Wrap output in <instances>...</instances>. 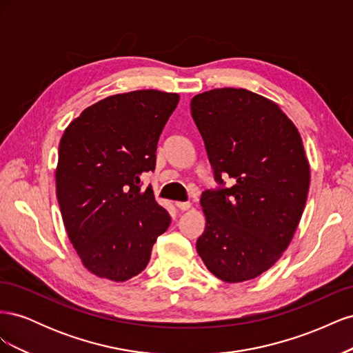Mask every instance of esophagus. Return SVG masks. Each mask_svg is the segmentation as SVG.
Masks as SVG:
<instances>
[{
  "label": "esophagus",
  "instance_id": "obj_1",
  "mask_svg": "<svg viewBox=\"0 0 353 353\" xmlns=\"http://www.w3.org/2000/svg\"><path fill=\"white\" fill-rule=\"evenodd\" d=\"M175 206L179 209V210H188L191 208V203L190 201H176Z\"/></svg>",
  "mask_w": 353,
  "mask_h": 353
}]
</instances>
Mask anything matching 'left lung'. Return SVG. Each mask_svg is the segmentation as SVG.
Masks as SVG:
<instances>
[{"label":"left lung","instance_id":"1","mask_svg":"<svg viewBox=\"0 0 353 353\" xmlns=\"http://www.w3.org/2000/svg\"><path fill=\"white\" fill-rule=\"evenodd\" d=\"M190 108L219 185L200 199L197 253L222 281L256 279L281 258L306 205L301 134L275 103L243 88L206 91Z\"/></svg>","mask_w":353,"mask_h":353}]
</instances>
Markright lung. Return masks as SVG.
Instances as JSON below:
<instances>
[{"instance_id":"1","label":"right lung","mask_w":353,"mask_h":353,"mask_svg":"<svg viewBox=\"0 0 353 353\" xmlns=\"http://www.w3.org/2000/svg\"><path fill=\"white\" fill-rule=\"evenodd\" d=\"M179 95L141 90L112 95L85 109L59 145L56 191L70 243L85 268L126 281L150 261L169 223L152 185L159 137Z\"/></svg>"}]
</instances>
